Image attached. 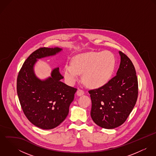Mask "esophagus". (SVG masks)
<instances>
[{
    "instance_id": "obj_1",
    "label": "esophagus",
    "mask_w": 156,
    "mask_h": 156,
    "mask_svg": "<svg viewBox=\"0 0 156 156\" xmlns=\"http://www.w3.org/2000/svg\"><path fill=\"white\" fill-rule=\"evenodd\" d=\"M84 94V91L82 89H79L77 91V95L78 96H81Z\"/></svg>"
}]
</instances>
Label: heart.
Listing matches in <instances>:
<instances>
[{
    "label": "heart",
    "mask_w": 156,
    "mask_h": 156,
    "mask_svg": "<svg viewBox=\"0 0 156 156\" xmlns=\"http://www.w3.org/2000/svg\"><path fill=\"white\" fill-rule=\"evenodd\" d=\"M115 64V56L109 51L79 55L73 58L71 64H66L65 79L68 83L73 84L82 74V80L87 86L98 88L108 82Z\"/></svg>",
    "instance_id": "b5f03b06"
}]
</instances>
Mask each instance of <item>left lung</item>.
<instances>
[{
	"instance_id": "left-lung-1",
	"label": "left lung",
	"mask_w": 156,
	"mask_h": 156,
	"mask_svg": "<svg viewBox=\"0 0 156 156\" xmlns=\"http://www.w3.org/2000/svg\"><path fill=\"white\" fill-rule=\"evenodd\" d=\"M121 62L116 75L105 85L89 92L90 116L98 126L112 129L122 125L132 111L138 95V82L133 64L119 51Z\"/></svg>"
}]
</instances>
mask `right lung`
<instances>
[{"label":"right lung","mask_w":156,"mask_h":156,"mask_svg":"<svg viewBox=\"0 0 156 156\" xmlns=\"http://www.w3.org/2000/svg\"><path fill=\"white\" fill-rule=\"evenodd\" d=\"M62 49L41 47L24 61L17 80V92L21 107L28 120L35 126L50 130L58 126L68 114L77 89L61 81L59 68L53 69L44 80L35 74L34 66L38 59L53 56Z\"/></svg>","instance_id":"right-lung-1"}]
</instances>
